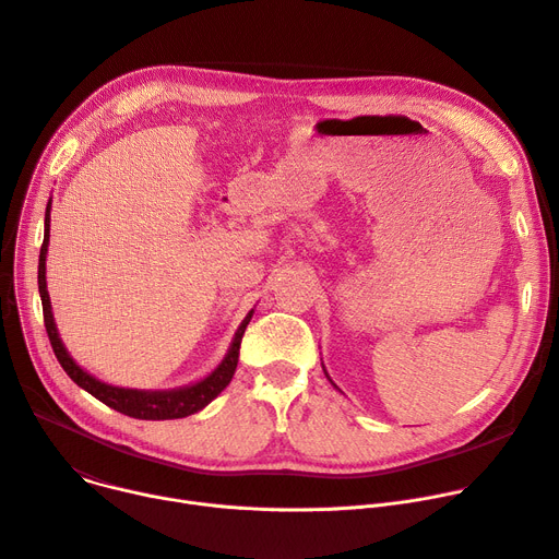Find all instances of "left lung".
I'll return each mask as SVG.
<instances>
[{
	"label": "left lung",
	"mask_w": 559,
	"mask_h": 559,
	"mask_svg": "<svg viewBox=\"0 0 559 559\" xmlns=\"http://www.w3.org/2000/svg\"><path fill=\"white\" fill-rule=\"evenodd\" d=\"M325 374H328V372H325Z\"/></svg>",
	"instance_id": "1"
}]
</instances>
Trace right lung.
Listing matches in <instances>:
<instances>
[{
    "label": "right lung",
    "mask_w": 559,
    "mask_h": 559,
    "mask_svg": "<svg viewBox=\"0 0 559 559\" xmlns=\"http://www.w3.org/2000/svg\"><path fill=\"white\" fill-rule=\"evenodd\" d=\"M48 231H50V200L46 205V216H44V242L39 249V265H37V285H39V296H41V310H44V325H46V334L50 345H53L56 357L60 361V366L64 368V372L88 394H93L95 399L103 401L109 408L133 417V419H146V421H165V419H182L189 417L198 411L205 408L210 401H214L231 381L236 366H238V352H240V341L242 334L251 321L253 310H249V314L242 319L240 328L234 334V341L225 354V359L218 364V368L214 372H210L205 379H200L198 383L185 385V388H176V390H131V388H116L109 383H103L99 379H95L93 374H88L86 370H82L73 359L71 354L67 352L56 321H53V312H50V298H48V289H46V251H48Z\"/></svg>",
    "instance_id": "add662e5"
}]
</instances>
